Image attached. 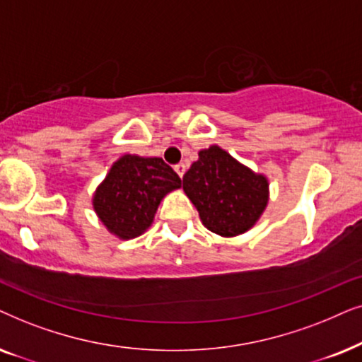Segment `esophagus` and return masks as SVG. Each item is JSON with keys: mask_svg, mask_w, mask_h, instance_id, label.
<instances>
[{"mask_svg": "<svg viewBox=\"0 0 362 362\" xmlns=\"http://www.w3.org/2000/svg\"><path fill=\"white\" fill-rule=\"evenodd\" d=\"M185 170H187V165L185 163H177L175 165V172L178 173V177H184V173H185Z\"/></svg>", "mask_w": 362, "mask_h": 362, "instance_id": "obj_1", "label": "esophagus"}]
</instances>
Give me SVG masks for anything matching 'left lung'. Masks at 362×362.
<instances>
[{"label": "left lung", "instance_id": "1", "mask_svg": "<svg viewBox=\"0 0 362 362\" xmlns=\"http://www.w3.org/2000/svg\"><path fill=\"white\" fill-rule=\"evenodd\" d=\"M184 192L202 223L223 238L247 233L262 218L269 200V182L220 146L202 148L184 175Z\"/></svg>", "mask_w": 362, "mask_h": 362}]
</instances>
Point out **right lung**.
I'll return each instance as SVG.
<instances>
[{"label": "right lung", "mask_w": 362, "mask_h": 362, "mask_svg": "<svg viewBox=\"0 0 362 362\" xmlns=\"http://www.w3.org/2000/svg\"><path fill=\"white\" fill-rule=\"evenodd\" d=\"M180 189V177L160 157L124 153L95 187L93 209L110 235L141 237L151 228L163 197Z\"/></svg>", "instance_id": "obj_1"}]
</instances>
